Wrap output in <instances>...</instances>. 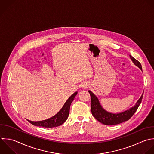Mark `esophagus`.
Listing matches in <instances>:
<instances>
[{"label":"esophagus","mask_w":154,"mask_h":154,"mask_svg":"<svg viewBox=\"0 0 154 154\" xmlns=\"http://www.w3.org/2000/svg\"><path fill=\"white\" fill-rule=\"evenodd\" d=\"M88 86H89V85H88V83H84V84L82 85V88H83L84 89H85V88H88Z\"/></svg>","instance_id":"34e87169"}]
</instances>
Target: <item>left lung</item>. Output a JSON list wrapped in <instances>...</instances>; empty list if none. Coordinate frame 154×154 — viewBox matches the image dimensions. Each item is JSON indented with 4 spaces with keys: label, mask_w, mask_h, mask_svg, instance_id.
I'll return each instance as SVG.
<instances>
[{
    "label": "left lung",
    "mask_w": 154,
    "mask_h": 154,
    "mask_svg": "<svg viewBox=\"0 0 154 154\" xmlns=\"http://www.w3.org/2000/svg\"><path fill=\"white\" fill-rule=\"evenodd\" d=\"M131 60L132 63L137 66L141 70H142V67L140 63L135 60L131 55H129ZM88 92L91 96V110L93 116L95 117V119L100 122L101 123L105 125H114L121 123L123 122L128 120L135 112L137 109H138L140 104L141 102L143 93H142L140 99L137 101L135 105L130 108L129 109L119 113H111L108 112L105 109H104L101 106L98 98L90 90H88Z\"/></svg>",
    "instance_id": "obj_1"
}]
</instances>
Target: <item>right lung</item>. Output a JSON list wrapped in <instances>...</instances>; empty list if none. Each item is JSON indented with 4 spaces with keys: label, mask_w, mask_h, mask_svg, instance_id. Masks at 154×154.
<instances>
[{
    "label": "right lung",
    "mask_w": 154,
    "mask_h": 154,
    "mask_svg": "<svg viewBox=\"0 0 154 154\" xmlns=\"http://www.w3.org/2000/svg\"><path fill=\"white\" fill-rule=\"evenodd\" d=\"M77 93L78 92L76 91L72 95H71V96L65 102L62 108L59 111L57 114H56L53 117L42 121L33 122L29 120H28L33 125L42 126L43 128H54L61 125L63 123L66 122V120L68 118L70 112V105L74 100V98L76 96Z\"/></svg>",
    "instance_id": "obj_1"
}]
</instances>
